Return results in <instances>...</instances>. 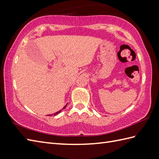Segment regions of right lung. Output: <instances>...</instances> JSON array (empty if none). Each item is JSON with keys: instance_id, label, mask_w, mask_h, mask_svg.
Returning a JSON list of instances; mask_svg holds the SVG:
<instances>
[{"instance_id": "obj_1", "label": "right lung", "mask_w": 159, "mask_h": 159, "mask_svg": "<svg viewBox=\"0 0 159 159\" xmlns=\"http://www.w3.org/2000/svg\"><path fill=\"white\" fill-rule=\"evenodd\" d=\"M66 106H67V104H66V106H64V108H64H64H66ZM61 110H60V111H58V112H55V113H54V114H53V115H54V116H55V115H56V114H57L58 113H60V112H61ZM49 116H51V115H49Z\"/></svg>"}]
</instances>
